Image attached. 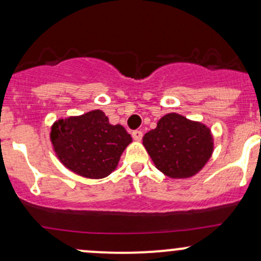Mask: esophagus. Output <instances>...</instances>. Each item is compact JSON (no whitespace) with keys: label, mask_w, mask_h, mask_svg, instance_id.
Listing matches in <instances>:
<instances>
[{"label":"esophagus","mask_w":261,"mask_h":261,"mask_svg":"<svg viewBox=\"0 0 261 261\" xmlns=\"http://www.w3.org/2000/svg\"><path fill=\"white\" fill-rule=\"evenodd\" d=\"M132 137H133V139L137 140V142H140L143 138V132L142 130H134L133 133H132Z\"/></svg>","instance_id":"1"}]
</instances>
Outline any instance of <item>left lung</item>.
<instances>
[{"mask_svg":"<svg viewBox=\"0 0 261 261\" xmlns=\"http://www.w3.org/2000/svg\"><path fill=\"white\" fill-rule=\"evenodd\" d=\"M143 145L158 170L172 178L197 174L213 153L211 129L177 113L165 115L143 137Z\"/></svg>","mask_w":261,"mask_h":261,"instance_id":"8db88e82","label":"left lung"}]
</instances>
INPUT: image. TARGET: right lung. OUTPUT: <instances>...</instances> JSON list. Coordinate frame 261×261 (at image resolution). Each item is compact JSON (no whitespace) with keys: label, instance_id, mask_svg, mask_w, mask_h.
Here are the masks:
<instances>
[{"label":"right lung","instance_id":"right-lung-1","mask_svg":"<svg viewBox=\"0 0 261 261\" xmlns=\"http://www.w3.org/2000/svg\"><path fill=\"white\" fill-rule=\"evenodd\" d=\"M50 140L65 168L80 176L102 178L117 168L132 137L121 124H110L101 110H95L55 122Z\"/></svg>","mask_w":261,"mask_h":261}]
</instances>
